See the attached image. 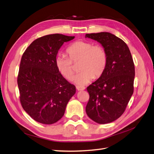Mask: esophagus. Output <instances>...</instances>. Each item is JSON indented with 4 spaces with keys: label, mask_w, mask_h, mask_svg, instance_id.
Instances as JSON below:
<instances>
[{
    "label": "esophagus",
    "mask_w": 154,
    "mask_h": 154,
    "mask_svg": "<svg viewBox=\"0 0 154 154\" xmlns=\"http://www.w3.org/2000/svg\"><path fill=\"white\" fill-rule=\"evenodd\" d=\"M76 89L78 91H83V90L85 89V87H81V86H77L76 87Z\"/></svg>",
    "instance_id": "obj_1"
}]
</instances>
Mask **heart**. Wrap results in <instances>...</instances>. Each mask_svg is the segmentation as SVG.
<instances>
[{
    "label": "heart",
    "mask_w": 154,
    "mask_h": 154,
    "mask_svg": "<svg viewBox=\"0 0 154 154\" xmlns=\"http://www.w3.org/2000/svg\"><path fill=\"white\" fill-rule=\"evenodd\" d=\"M69 58L64 54H59L55 64L58 71L67 80H71L74 69L72 62L80 60V72L74 76L72 81L78 85H84L94 78H98L103 73L107 65V54L100 45H94L88 41L78 40L70 45L67 49Z\"/></svg>",
    "instance_id": "heart-1"
}]
</instances>
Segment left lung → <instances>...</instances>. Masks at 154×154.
<instances>
[{
    "mask_svg": "<svg viewBox=\"0 0 154 154\" xmlns=\"http://www.w3.org/2000/svg\"><path fill=\"white\" fill-rule=\"evenodd\" d=\"M99 42L107 54V65L101 76L88 86L86 113L92 121L106 124L118 119L134 92L135 67L129 48L123 40L108 32L86 34Z\"/></svg>",
    "mask_w": 154,
    "mask_h": 154,
    "instance_id": "left-lung-1",
    "label": "left lung"
}]
</instances>
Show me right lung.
Returning a JSON list of instances; mask_svg holds the SVG:
<instances>
[{
	"label": "right lung",
	"mask_w": 154,
	"mask_h": 154,
	"mask_svg": "<svg viewBox=\"0 0 154 154\" xmlns=\"http://www.w3.org/2000/svg\"><path fill=\"white\" fill-rule=\"evenodd\" d=\"M74 36L45 35L34 40L23 54L17 83L23 109L36 122L46 125L57 122L76 92L57 68L55 60L64 42Z\"/></svg>",
	"instance_id": "add662e5"
}]
</instances>
